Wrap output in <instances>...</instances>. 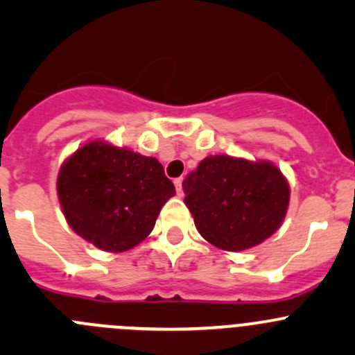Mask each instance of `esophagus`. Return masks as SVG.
<instances>
[{
	"mask_svg": "<svg viewBox=\"0 0 355 355\" xmlns=\"http://www.w3.org/2000/svg\"><path fill=\"white\" fill-rule=\"evenodd\" d=\"M182 182H184V178H175V187H177V192H178V196H182L184 194V191H182Z\"/></svg>",
	"mask_w": 355,
	"mask_h": 355,
	"instance_id": "esophagus-1",
	"label": "esophagus"
}]
</instances>
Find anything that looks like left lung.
<instances>
[{
  "label": "left lung",
  "mask_w": 355,
  "mask_h": 355,
  "mask_svg": "<svg viewBox=\"0 0 355 355\" xmlns=\"http://www.w3.org/2000/svg\"><path fill=\"white\" fill-rule=\"evenodd\" d=\"M182 187L204 241L228 252L270 239L284 223L290 202L288 180L266 159L207 156Z\"/></svg>",
  "instance_id": "obj_1"
}]
</instances>
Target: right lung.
I'll return each mask as SVG.
<instances>
[{
  "label": "right lung",
  "instance_id": "obj_1",
  "mask_svg": "<svg viewBox=\"0 0 355 355\" xmlns=\"http://www.w3.org/2000/svg\"><path fill=\"white\" fill-rule=\"evenodd\" d=\"M58 200L71 230L106 252H125L153 232L175 187L156 157L92 139L62 163Z\"/></svg>",
  "mask_w": 355,
  "mask_h": 355
}]
</instances>
